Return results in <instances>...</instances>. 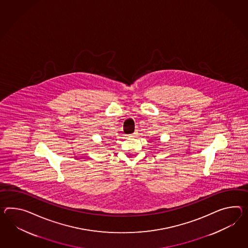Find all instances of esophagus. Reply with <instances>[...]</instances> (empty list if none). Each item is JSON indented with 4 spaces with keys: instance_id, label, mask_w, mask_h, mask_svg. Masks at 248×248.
I'll use <instances>...</instances> for the list:
<instances>
[{
    "instance_id": "34e87169",
    "label": "esophagus",
    "mask_w": 248,
    "mask_h": 248,
    "mask_svg": "<svg viewBox=\"0 0 248 248\" xmlns=\"http://www.w3.org/2000/svg\"><path fill=\"white\" fill-rule=\"evenodd\" d=\"M137 134H138L137 133H133V134H131V135H130V137H136V136H137Z\"/></svg>"
}]
</instances>
